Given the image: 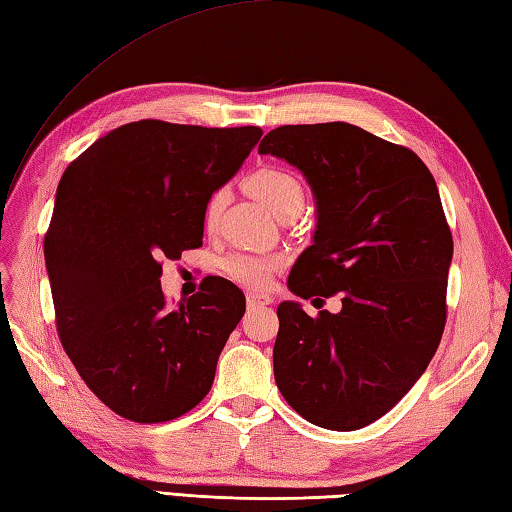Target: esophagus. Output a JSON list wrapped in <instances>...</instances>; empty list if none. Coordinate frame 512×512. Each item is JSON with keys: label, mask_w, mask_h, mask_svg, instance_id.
Instances as JSON below:
<instances>
[{"label": "esophagus", "mask_w": 512, "mask_h": 512, "mask_svg": "<svg viewBox=\"0 0 512 512\" xmlns=\"http://www.w3.org/2000/svg\"><path fill=\"white\" fill-rule=\"evenodd\" d=\"M246 302H248V308L255 310V308H266L273 304V299H270L268 295H262V293H248L246 295Z\"/></svg>", "instance_id": "34e87169"}]
</instances>
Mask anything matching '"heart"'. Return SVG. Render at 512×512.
Here are the masks:
<instances>
[{"instance_id":"heart-1","label":"heart","mask_w":512,"mask_h":512,"mask_svg":"<svg viewBox=\"0 0 512 512\" xmlns=\"http://www.w3.org/2000/svg\"><path fill=\"white\" fill-rule=\"evenodd\" d=\"M246 188L250 195L273 210L275 215L282 213L288 204L304 202V188L299 184V179L282 168L266 166V168L255 170V173L246 179ZM224 204H226V190H215V193L208 197L206 208H204L206 226H213L217 222ZM275 268H277L275 259L262 257V255L235 253L224 259V273L233 279V282L248 288H264Z\"/></svg>"}]
</instances>
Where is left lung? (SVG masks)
<instances>
[{"mask_svg":"<svg viewBox=\"0 0 512 512\" xmlns=\"http://www.w3.org/2000/svg\"><path fill=\"white\" fill-rule=\"evenodd\" d=\"M259 155L295 166L315 197L290 293H342L319 317L279 304L277 388L310 424L364 428L415 386L444 333L453 237L437 184L413 150L346 122L279 126Z\"/></svg>","mask_w":512,"mask_h":512,"instance_id":"left-lung-1","label":"left lung"}]
</instances>
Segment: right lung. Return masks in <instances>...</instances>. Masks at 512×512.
Instances as JSON below:
<instances>
[{"instance_id":"1","label":"right lung","mask_w":512,"mask_h":512,"mask_svg":"<svg viewBox=\"0 0 512 512\" xmlns=\"http://www.w3.org/2000/svg\"><path fill=\"white\" fill-rule=\"evenodd\" d=\"M262 137L259 126L124 124L59 179L44 259L57 333L86 386L139 424L208 395L246 297L213 279L168 306L159 259L202 246L204 208Z\"/></svg>"}]
</instances>
